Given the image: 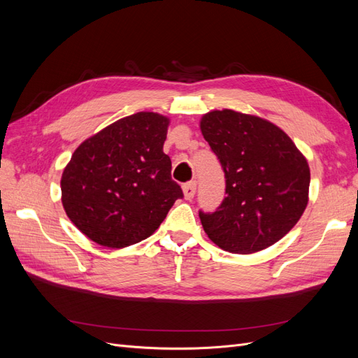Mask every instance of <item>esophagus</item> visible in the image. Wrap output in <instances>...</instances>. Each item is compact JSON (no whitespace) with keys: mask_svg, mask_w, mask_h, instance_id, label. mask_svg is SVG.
<instances>
[{"mask_svg":"<svg viewBox=\"0 0 358 358\" xmlns=\"http://www.w3.org/2000/svg\"><path fill=\"white\" fill-rule=\"evenodd\" d=\"M196 187H197L196 182H188L182 187L183 197H185V200H191L194 197V194H196Z\"/></svg>","mask_w":358,"mask_h":358,"instance_id":"obj_1","label":"esophagus"}]
</instances>
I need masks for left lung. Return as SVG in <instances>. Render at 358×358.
Returning a JSON list of instances; mask_svg holds the SVG:
<instances>
[{"label": "left lung", "instance_id": "8db88e82", "mask_svg": "<svg viewBox=\"0 0 358 358\" xmlns=\"http://www.w3.org/2000/svg\"><path fill=\"white\" fill-rule=\"evenodd\" d=\"M200 129L224 169L227 194L218 210L200 212L204 233L233 254H254L282 239L309 201L306 157L284 129L257 115L212 110Z\"/></svg>", "mask_w": 358, "mask_h": 358}]
</instances>
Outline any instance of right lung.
Returning <instances> with one entry per match:
<instances>
[{"label": "right lung", "instance_id": "obj_1", "mask_svg": "<svg viewBox=\"0 0 358 358\" xmlns=\"http://www.w3.org/2000/svg\"><path fill=\"white\" fill-rule=\"evenodd\" d=\"M170 119L138 112L82 142L61 176L70 221L95 243L121 249L148 239L182 189L164 154Z\"/></svg>", "mask_w": 358, "mask_h": 358}]
</instances>
